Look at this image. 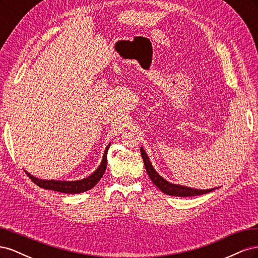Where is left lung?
<instances>
[{
  "instance_id": "1",
  "label": "left lung",
  "mask_w": 258,
  "mask_h": 258,
  "mask_svg": "<svg viewBox=\"0 0 258 258\" xmlns=\"http://www.w3.org/2000/svg\"><path fill=\"white\" fill-rule=\"evenodd\" d=\"M140 151H141V155H142V158L144 161L146 172H147L148 176H150V178L152 179V182L156 186H157L162 192H165L166 195H169V196H177V197L199 196V195L208 194V192L217 188L216 187V188H211V189H197V188H191V187L170 183L167 181V179L160 176L157 171L154 169V167L152 166V163L150 161V158H148L147 154L144 151V148L141 147L140 148Z\"/></svg>"
}]
</instances>
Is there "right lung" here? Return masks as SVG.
Wrapping results in <instances>:
<instances>
[{
	"instance_id": "obj_1",
	"label": "right lung",
	"mask_w": 258,
	"mask_h": 258,
	"mask_svg": "<svg viewBox=\"0 0 258 258\" xmlns=\"http://www.w3.org/2000/svg\"><path fill=\"white\" fill-rule=\"evenodd\" d=\"M111 143L106 146L103 154L102 161H101L98 169L88 177L80 179V181H54V179H41L31 175L28 171H26V173L31 179H32V182H34L37 186H40L41 188H44V189H50V190L64 192V194H80V192L87 191L91 189L92 187L100 181L101 177L103 176L105 172V169L107 166L106 155H107V151Z\"/></svg>"
}]
</instances>
